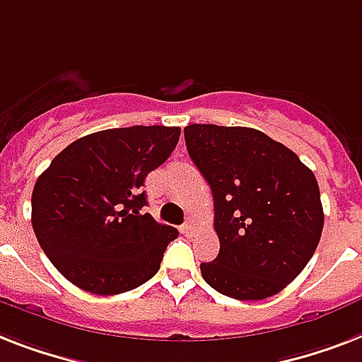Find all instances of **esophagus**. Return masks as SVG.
I'll list each match as a JSON object with an SVG mask.
<instances>
[{
    "instance_id": "34e87169",
    "label": "esophagus",
    "mask_w": 362,
    "mask_h": 362,
    "mask_svg": "<svg viewBox=\"0 0 362 362\" xmlns=\"http://www.w3.org/2000/svg\"><path fill=\"white\" fill-rule=\"evenodd\" d=\"M197 228V223L193 221V219H189V221H186L184 225H182V234H186V236H191L193 232H195Z\"/></svg>"
}]
</instances>
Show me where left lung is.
Listing matches in <instances>:
<instances>
[{
    "label": "left lung",
    "instance_id": "1",
    "mask_svg": "<svg viewBox=\"0 0 362 362\" xmlns=\"http://www.w3.org/2000/svg\"><path fill=\"white\" fill-rule=\"evenodd\" d=\"M189 158L214 193L219 255L202 279L240 301L272 298L318 247L324 208L314 173L283 143L243 126L189 124Z\"/></svg>",
    "mask_w": 362,
    "mask_h": 362
}]
</instances>
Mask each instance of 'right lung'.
I'll list each match as a JSON object with an SVG mask.
<instances>
[{
  "label": "right lung",
  "instance_id": "right-lung-1",
  "mask_svg": "<svg viewBox=\"0 0 362 362\" xmlns=\"http://www.w3.org/2000/svg\"><path fill=\"white\" fill-rule=\"evenodd\" d=\"M180 137L176 126H130L70 143L38 176L31 195L35 236L49 262L85 292L115 296L160 269L178 232L143 214L146 175Z\"/></svg>",
  "mask_w": 362,
  "mask_h": 362
}]
</instances>
